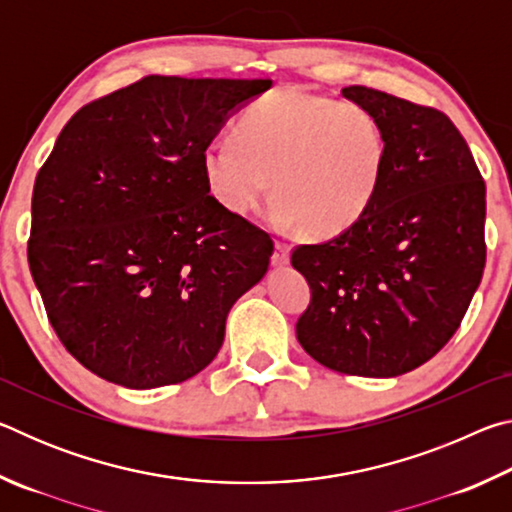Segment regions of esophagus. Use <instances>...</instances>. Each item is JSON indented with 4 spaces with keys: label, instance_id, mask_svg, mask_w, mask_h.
I'll return each instance as SVG.
<instances>
[{
    "label": "esophagus",
    "instance_id": "obj_1",
    "mask_svg": "<svg viewBox=\"0 0 512 512\" xmlns=\"http://www.w3.org/2000/svg\"><path fill=\"white\" fill-rule=\"evenodd\" d=\"M289 257H291V250H289V246H284V244H275L273 257H271V262H273V266H275V268L287 266V264H289Z\"/></svg>",
    "mask_w": 512,
    "mask_h": 512
}]
</instances>
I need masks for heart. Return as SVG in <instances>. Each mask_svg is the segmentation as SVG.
Masks as SVG:
<instances>
[{
  "label": "heart",
  "mask_w": 512,
  "mask_h": 512,
  "mask_svg": "<svg viewBox=\"0 0 512 512\" xmlns=\"http://www.w3.org/2000/svg\"><path fill=\"white\" fill-rule=\"evenodd\" d=\"M210 194L239 216L275 194L277 225L334 239L363 221L384 185L388 142L363 106L277 90L241 112L235 140L205 146Z\"/></svg>",
  "instance_id": "heart-1"
}]
</instances>
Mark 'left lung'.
Segmentation results:
<instances>
[{
    "label": "left lung",
    "instance_id": "obj_1",
    "mask_svg": "<svg viewBox=\"0 0 512 512\" xmlns=\"http://www.w3.org/2000/svg\"><path fill=\"white\" fill-rule=\"evenodd\" d=\"M388 142L384 185L341 237L293 250L311 305L296 336L311 359L359 377H397L443 350L485 266V183L443 112L350 85Z\"/></svg>",
    "mask_w": 512,
    "mask_h": 512
}]
</instances>
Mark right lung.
Masks as SVG:
<instances>
[{"label":"right lung","mask_w":512,"mask_h":512,"mask_svg":"<svg viewBox=\"0 0 512 512\" xmlns=\"http://www.w3.org/2000/svg\"><path fill=\"white\" fill-rule=\"evenodd\" d=\"M271 81L146 76L67 121L33 187L29 266L60 343L146 391L219 354L271 237L210 196L203 151Z\"/></svg>","instance_id":"right-lung-1"}]
</instances>
